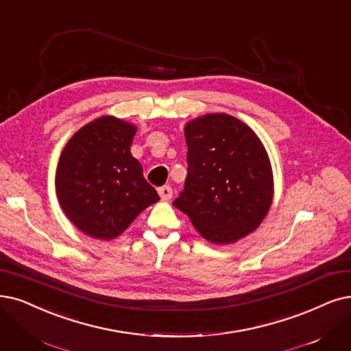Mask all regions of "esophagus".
<instances>
[{
	"mask_svg": "<svg viewBox=\"0 0 351 351\" xmlns=\"http://www.w3.org/2000/svg\"><path fill=\"white\" fill-rule=\"evenodd\" d=\"M158 194L162 200H170L173 197V189L170 186H162L158 189Z\"/></svg>",
	"mask_w": 351,
	"mask_h": 351,
	"instance_id": "1",
	"label": "esophagus"
}]
</instances>
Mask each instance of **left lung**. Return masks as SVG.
I'll return each instance as SVG.
<instances>
[{
  "label": "left lung",
  "mask_w": 351,
  "mask_h": 351,
  "mask_svg": "<svg viewBox=\"0 0 351 351\" xmlns=\"http://www.w3.org/2000/svg\"><path fill=\"white\" fill-rule=\"evenodd\" d=\"M189 173L174 206L206 241L229 245L259 228L274 199L272 165L259 136L228 114L184 127Z\"/></svg>",
  "instance_id": "obj_1"
}]
</instances>
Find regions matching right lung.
<instances>
[{"label": "right lung", "instance_id": "obj_1", "mask_svg": "<svg viewBox=\"0 0 351 351\" xmlns=\"http://www.w3.org/2000/svg\"><path fill=\"white\" fill-rule=\"evenodd\" d=\"M136 127L112 115L96 118L69 139L56 171L66 217L85 234L112 241L160 200L132 157Z\"/></svg>", "mask_w": 351, "mask_h": 351}]
</instances>
